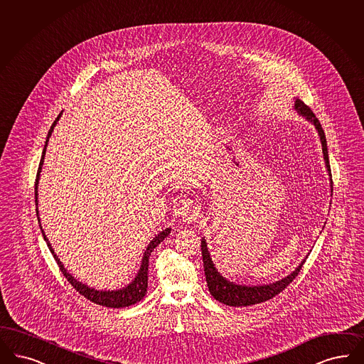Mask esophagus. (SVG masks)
Instances as JSON below:
<instances>
[{"mask_svg":"<svg viewBox=\"0 0 364 364\" xmlns=\"http://www.w3.org/2000/svg\"><path fill=\"white\" fill-rule=\"evenodd\" d=\"M185 209H186L188 218H196V215H198L197 213V208H194L190 202H185Z\"/></svg>","mask_w":364,"mask_h":364,"instance_id":"obj_1","label":"esophagus"}]
</instances>
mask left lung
I'll list each match as a JSON object with an SVG mask.
<instances>
[{"mask_svg":"<svg viewBox=\"0 0 364 364\" xmlns=\"http://www.w3.org/2000/svg\"><path fill=\"white\" fill-rule=\"evenodd\" d=\"M296 109L305 116L308 120L313 122L316 125V129L318 131V135L321 139V144H323V159L326 168L331 174V166H329V156H328V149H326V139L323 134V127L318 122V119L316 117V114L311 112V109L305 105L302 101L296 100ZM202 260H203V271H205V277H206V283L209 287L210 294L213 296L215 299L221 304H225L228 306H250V305H256L260 302H266L271 298L278 296L281 291H283L290 283L296 279V275L299 274V271L302 269L305 260L296 267V271H293L289 277L283 278L282 281L272 283V284H263V286H242V284H235V283L228 282L227 279H224L215 269V264L212 262V257L208 252L206 248V242L205 239L201 242Z\"/></svg>","mask_w":364,"mask_h":364,"instance_id":"8db88e82","label":"left lung"}]
</instances>
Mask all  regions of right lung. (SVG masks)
<instances>
[{
    "mask_svg": "<svg viewBox=\"0 0 364 364\" xmlns=\"http://www.w3.org/2000/svg\"><path fill=\"white\" fill-rule=\"evenodd\" d=\"M60 114H62V113H59V116L56 117V120H55L54 124L51 125V129H50L48 136H47V140H46V146H44V149H43L41 164H39V168H38L36 182H35V202H36V205H38V183H39L41 164H43V161H44V155H46L47 143H48V139H50V136L53 134V129H54V127L56 125V122L59 120ZM36 212H38V208H36ZM38 220H39V212H38ZM41 229L44 240L47 242V245H48V248H50L51 254L54 255L55 262L58 263L59 269H60V271H62V274L66 277V279L70 282V284H71V286H73V287H74V289H75L81 296H85L86 299H89V301H92V302H95L97 305L107 306V308H127V306L135 305L136 302H139V301H141V299H143V296H146V293H147V286H149V283H147V281H149V275H147V274H149V255H151V252L155 250V247H156L158 244H161V242L164 240V237H166V236H168V233H170V229H164V230L161 232V233H159V235H158L152 242H149V245L147 247L146 252H144V256H143L141 267H140L139 272H137V277H136L135 281L131 283L128 287L122 289V290H116V291H97L95 289H90V287L85 286L83 283L78 282L77 279H74V277H71V275L68 274L66 269L63 267V264L60 263V260L58 259V256L55 255L54 250H53L51 244L48 242L47 236L44 235L41 225Z\"/></svg>",
    "mask_w": 364,
    "mask_h": 364,
    "instance_id": "1",
    "label": "right lung"
}]
</instances>
